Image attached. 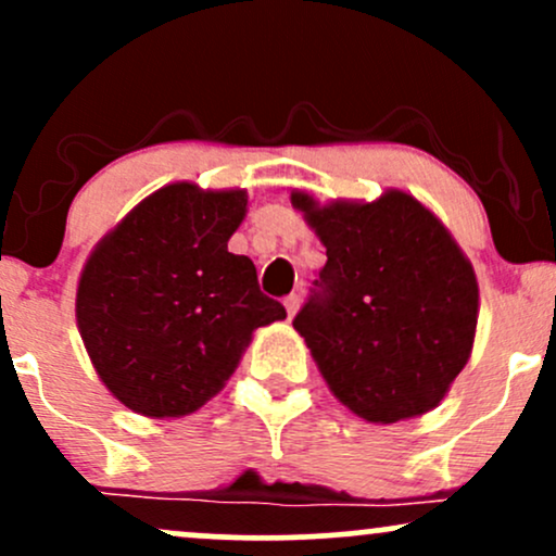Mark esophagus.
Here are the masks:
<instances>
[{"mask_svg":"<svg viewBox=\"0 0 556 556\" xmlns=\"http://www.w3.org/2000/svg\"><path fill=\"white\" fill-rule=\"evenodd\" d=\"M285 308H287V316H295L298 308H300V295H290L285 300Z\"/></svg>","mask_w":556,"mask_h":556,"instance_id":"1","label":"esophagus"}]
</instances>
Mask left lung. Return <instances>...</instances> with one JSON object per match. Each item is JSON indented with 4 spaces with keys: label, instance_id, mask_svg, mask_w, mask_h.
<instances>
[{
    "label": "left lung",
    "instance_id": "1",
    "mask_svg": "<svg viewBox=\"0 0 556 556\" xmlns=\"http://www.w3.org/2000/svg\"><path fill=\"white\" fill-rule=\"evenodd\" d=\"M327 248L318 287L292 327L348 410L371 424L424 416L473 353V264L431 208L400 188L376 201L292 190Z\"/></svg>",
    "mask_w": 556,
    "mask_h": 556
}]
</instances>
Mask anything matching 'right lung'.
Listing matches in <instances>:
<instances>
[{
	"instance_id": "1",
	"label": "right lung",
	"mask_w": 556,
	"mask_h": 556,
	"mask_svg": "<svg viewBox=\"0 0 556 556\" xmlns=\"http://www.w3.org/2000/svg\"><path fill=\"white\" fill-rule=\"evenodd\" d=\"M242 188L169 182L146 195L83 264L75 318L112 397L146 418H182L216 397L253 331L282 321L256 266L227 242Z\"/></svg>"
}]
</instances>
